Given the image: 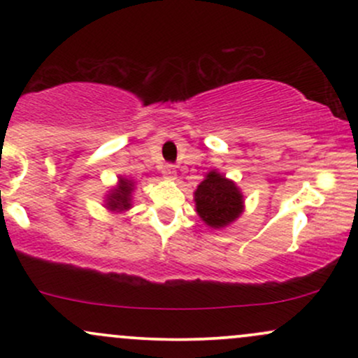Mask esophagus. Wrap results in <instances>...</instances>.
I'll use <instances>...</instances> for the list:
<instances>
[{"instance_id": "34e87169", "label": "esophagus", "mask_w": 358, "mask_h": 358, "mask_svg": "<svg viewBox=\"0 0 358 358\" xmlns=\"http://www.w3.org/2000/svg\"><path fill=\"white\" fill-rule=\"evenodd\" d=\"M162 173H163V176H165V178H168V180H175V178H176V166L171 165V163H168V165L163 166Z\"/></svg>"}]
</instances>
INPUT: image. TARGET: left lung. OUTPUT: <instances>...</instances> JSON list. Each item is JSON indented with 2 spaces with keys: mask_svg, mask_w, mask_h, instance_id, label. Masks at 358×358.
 <instances>
[{
  "mask_svg": "<svg viewBox=\"0 0 358 358\" xmlns=\"http://www.w3.org/2000/svg\"><path fill=\"white\" fill-rule=\"evenodd\" d=\"M196 212L210 227H224L242 212V193L231 180L210 171L195 192Z\"/></svg>",
  "mask_w": 358,
  "mask_h": 358,
  "instance_id": "left-lung-1",
  "label": "left lung"
}]
</instances>
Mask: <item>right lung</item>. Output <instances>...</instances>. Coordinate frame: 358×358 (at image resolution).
Here are the masks:
<instances>
[{
    "label": "right lung",
    "instance_id": "right-lung-1",
    "mask_svg": "<svg viewBox=\"0 0 358 358\" xmlns=\"http://www.w3.org/2000/svg\"><path fill=\"white\" fill-rule=\"evenodd\" d=\"M131 192H133V183L129 180H121L119 187L108 196V205L110 210H126L131 205Z\"/></svg>",
    "mask_w": 358,
    "mask_h": 358
}]
</instances>
